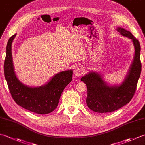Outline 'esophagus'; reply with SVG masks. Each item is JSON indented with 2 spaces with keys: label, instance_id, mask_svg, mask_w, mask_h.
<instances>
[{
  "label": "esophagus",
  "instance_id": "esophagus-1",
  "mask_svg": "<svg viewBox=\"0 0 145 145\" xmlns=\"http://www.w3.org/2000/svg\"><path fill=\"white\" fill-rule=\"evenodd\" d=\"M74 73L75 76H80L84 73V69L82 67L76 68L74 71Z\"/></svg>",
  "mask_w": 145,
  "mask_h": 145
}]
</instances>
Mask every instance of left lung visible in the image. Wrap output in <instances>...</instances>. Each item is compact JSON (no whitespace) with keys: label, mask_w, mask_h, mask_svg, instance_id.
I'll return each mask as SVG.
<instances>
[{"label":"left lung","mask_w":145,"mask_h":145,"mask_svg":"<svg viewBox=\"0 0 145 145\" xmlns=\"http://www.w3.org/2000/svg\"><path fill=\"white\" fill-rule=\"evenodd\" d=\"M116 30L121 35L131 40L135 48L134 57L127 75L121 84L110 85L104 80L102 75L96 72H90L81 78V81L87 85V106L97 113L114 112L130 102L141 74L139 41L130 32L123 28L117 27Z\"/></svg>","instance_id":"obj_1"}]
</instances>
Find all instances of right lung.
Listing matches in <instances>:
<instances>
[{
    "label": "right lung",
    "instance_id": "1",
    "mask_svg": "<svg viewBox=\"0 0 145 145\" xmlns=\"http://www.w3.org/2000/svg\"><path fill=\"white\" fill-rule=\"evenodd\" d=\"M16 35H12L7 42L4 66L5 78L12 97L17 105L30 112L41 115L50 113L57 107L61 93L72 81L73 70L62 71L40 87L24 85L15 75L12 61V45Z\"/></svg>",
    "mask_w": 145,
    "mask_h": 145
}]
</instances>
